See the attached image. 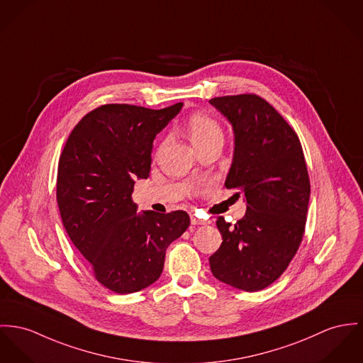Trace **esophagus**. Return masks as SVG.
<instances>
[{"mask_svg":"<svg viewBox=\"0 0 363 363\" xmlns=\"http://www.w3.org/2000/svg\"><path fill=\"white\" fill-rule=\"evenodd\" d=\"M191 223H192V225H207V223H210V221L199 218V217H196L195 214H192L191 216Z\"/></svg>","mask_w":363,"mask_h":363,"instance_id":"obj_1","label":"esophagus"}]
</instances>
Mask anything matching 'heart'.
<instances>
[{
  "mask_svg": "<svg viewBox=\"0 0 363 363\" xmlns=\"http://www.w3.org/2000/svg\"><path fill=\"white\" fill-rule=\"evenodd\" d=\"M188 133L194 145L214 137H223V130L220 124L207 114L196 113L188 121Z\"/></svg>",
  "mask_w": 363,
  "mask_h": 363,
  "instance_id": "1",
  "label": "heart"
}]
</instances>
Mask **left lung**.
Here are the masks:
<instances>
[{"mask_svg": "<svg viewBox=\"0 0 363 363\" xmlns=\"http://www.w3.org/2000/svg\"><path fill=\"white\" fill-rule=\"evenodd\" d=\"M208 102L233 131L225 186L239 189L246 201V214L235 226L218 218L223 242L210 268L223 283L257 291L284 272L304 235L311 186L303 147L286 120L257 95Z\"/></svg>", "mask_w": 363, "mask_h": 363, "instance_id": "left-lung-1", "label": "left lung"}]
</instances>
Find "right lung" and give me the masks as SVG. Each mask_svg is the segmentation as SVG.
Returning a JSON list of instances; mask_svg holds the SVG:
<instances>
[{"label": "right lung", "instance_id": "right-lung-1", "mask_svg": "<svg viewBox=\"0 0 363 363\" xmlns=\"http://www.w3.org/2000/svg\"><path fill=\"white\" fill-rule=\"evenodd\" d=\"M182 106L104 105L84 116L62 150V223L95 278L114 293L140 291L159 279L168 246L191 223L185 211L137 213L133 200L135 181L149 177L153 140Z\"/></svg>", "mask_w": 363, "mask_h": 363}]
</instances>
